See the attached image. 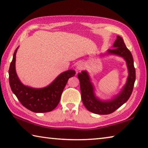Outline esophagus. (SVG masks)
<instances>
[{"label": "esophagus", "instance_id": "obj_1", "mask_svg": "<svg viewBox=\"0 0 148 148\" xmlns=\"http://www.w3.org/2000/svg\"><path fill=\"white\" fill-rule=\"evenodd\" d=\"M84 68V64L83 62H78V63L76 65V70L77 71H82V70H83V69Z\"/></svg>", "mask_w": 148, "mask_h": 148}]
</instances>
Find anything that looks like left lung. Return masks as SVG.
Listing matches in <instances>:
<instances>
[{"mask_svg":"<svg viewBox=\"0 0 148 148\" xmlns=\"http://www.w3.org/2000/svg\"><path fill=\"white\" fill-rule=\"evenodd\" d=\"M114 48L109 49L107 54H113L123 57L127 62L128 67L129 76L126 84L120 93L110 101H102L95 97L94 87L91 82L88 73L86 71H82L77 74L79 80L82 100L85 107L94 114L107 115L113 113L120 106L125 103L132 94L133 90L136 71L134 66V61L131 51L125 46L124 41L121 36H117L116 40L113 45Z\"/></svg>","mask_w":148,"mask_h":148,"instance_id":"left-lung-1","label":"left lung"}]
</instances>
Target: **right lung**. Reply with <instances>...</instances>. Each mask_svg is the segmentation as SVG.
<instances>
[{
    "instance_id": "obj_1",
    "label": "right lung",
    "mask_w": 148,
    "mask_h": 148,
    "mask_svg": "<svg viewBox=\"0 0 148 148\" xmlns=\"http://www.w3.org/2000/svg\"><path fill=\"white\" fill-rule=\"evenodd\" d=\"M10 65L9 82L12 92L24 107L36 113L51 112L57 106L61 94L70 77H73L76 72L69 70L57 77L48 86L41 89H34L24 85L20 82L16 72V54Z\"/></svg>"
}]
</instances>
